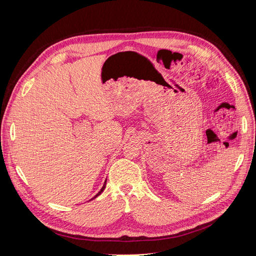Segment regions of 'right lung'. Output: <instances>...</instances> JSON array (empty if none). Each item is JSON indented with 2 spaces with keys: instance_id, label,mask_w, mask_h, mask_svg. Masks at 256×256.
I'll list each match as a JSON object with an SVG mask.
<instances>
[{
  "instance_id": "1",
  "label": "right lung",
  "mask_w": 256,
  "mask_h": 256,
  "mask_svg": "<svg viewBox=\"0 0 256 256\" xmlns=\"http://www.w3.org/2000/svg\"><path fill=\"white\" fill-rule=\"evenodd\" d=\"M106 182H104V186H102V189H100V192H98V194H96V196H94V197H93V198H96V197H98V195H100V194H102V191H104V188H106Z\"/></svg>"
}]
</instances>
